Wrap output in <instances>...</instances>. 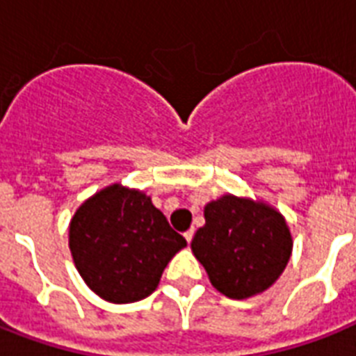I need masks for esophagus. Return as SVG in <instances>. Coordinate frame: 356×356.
Returning a JSON list of instances; mask_svg holds the SVG:
<instances>
[{
  "instance_id": "1",
  "label": "esophagus",
  "mask_w": 356,
  "mask_h": 356,
  "mask_svg": "<svg viewBox=\"0 0 356 356\" xmlns=\"http://www.w3.org/2000/svg\"><path fill=\"white\" fill-rule=\"evenodd\" d=\"M193 234H195V230H193V228H190V230H186V232H184V239H186L188 243H190V241L193 239Z\"/></svg>"
}]
</instances>
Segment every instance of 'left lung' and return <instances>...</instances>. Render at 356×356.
<instances>
[{"mask_svg":"<svg viewBox=\"0 0 356 356\" xmlns=\"http://www.w3.org/2000/svg\"><path fill=\"white\" fill-rule=\"evenodd\" d=\"M204 221L192 250L213 287L228 298L263 293L287 267L293 238L274 208L223 195L204 207Z\"/></svg>","mask_w":356,"mask_h":356,"instance_id":"obj_1","label":"left lung"}]
</instances>
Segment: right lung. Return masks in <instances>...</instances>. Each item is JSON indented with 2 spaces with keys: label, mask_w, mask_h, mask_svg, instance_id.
Listing matches in <instances>:
<instances>
[{
  "label": "right lung",
  "mask_w": 356,
  "mask_h": 356,
  "mask_svg": "<svg viewBox=\"0 0 356 356\" xmlns=\"http://www.w3.org/2000/svg\"><path fill=\"white\" fill-rule=\"evenodd\" d=\"M186 247L143 192L104 188L78 208L69 248L78 273L100 298L131 303L157 289L170 259Z\"/></svg>",
  "instance_id": "1"
}]
</instances>
